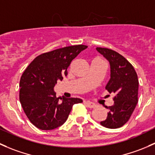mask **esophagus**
Instances as JSON below:
<instances>
[{"instance_id":"34e87169","label":"esophagus","mask_w":155,"mask_h":155,"mask_svg":"<svg viewBox=\"0 0 155 155\" xmlns=\"http://www.w3.org/2000/svg\"><path fill=\"white\" fill-rule=\"evenodd\" d=\"M85 104L86 105H87L88 107H90V108H94V107L97 106L96 104L93 103V102H85Z\"/></svg>"}]
</instances>
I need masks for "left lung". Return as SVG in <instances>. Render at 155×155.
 I'll return each mask as SVG.
<instances>
[{"instance_id": "obj_1", "label": "left lung", "mask_w": 155, "mask_h": 155, "mask_svg": "<svg viewBox=\"0 0 155 155\" xmlns=\"http://www.w3.org/2000/svg\"><path fill=\"white\" fill-rule=\"evenodd\" d=\"M97 50L110 63V79L105 89L114 94V103L107 107V118L100 124L108 128H120L128 121L138 102L137 75L132 64L117 52L102 48Z\"/></svg>"}]
</instances>
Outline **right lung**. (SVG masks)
Masks as SVG:
<instances>
[{
  "label": "right lung",
  "mask_w": 155,
  "mask_h": 155,
  "mask_svg": "<svg viewBox=\"0 0 155 155\" xmlns=\"http://www.w3.org/2000/svg\"><path fill=\"white\" fill-rule=\"evenodd\" d=\"M87 48L74 45L41 54L23 73L19 99L27 118L39 129L58 128L67 120L73 105L82 102L79 98L56 97L53 87L68 75L71 61Z\"/></svg>",
  "instance_id": "1"
}]
</instances>
